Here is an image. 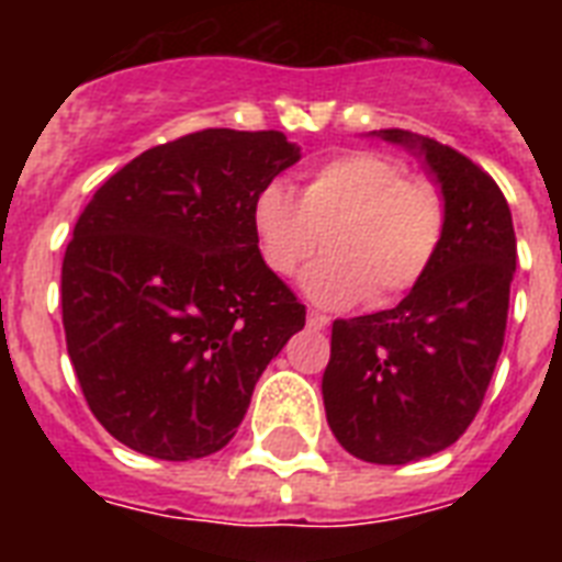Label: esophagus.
Instances as JSON below:
<instances>
[{
  "mask_svg": "<svg viewBox=\"0 0 562 562\" xmlns=\"http://www.w3.org/2000/svg\"><path fill=\"white\" fill-rule=\"evenodd\" d=\"M306 321H308V326H312V329H326V326H329V317L321 315V312H308Z\"/></svg>",
  "mask_w": 562,
  "mask_h": 562,
  "instance_id": "34e87169",
  "label": "esophagus"
}]
</instances>
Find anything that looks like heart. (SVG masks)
Listing matches in <instances>:
<instances>
[{
    "mask_svg": "<svg viewBox=\"0 0 562 562\" xmlns=\"http://www.w3.org/2000/svg\"><path fill=\"white\" fill-rule=\"evenodd\" d=\"M446 198L382 151H347L306 175L300 198L280 180L256 189L250 229L265 268L294 277L315 250L306 294L321 306H391L435 268L446 238Z\"/></svg>",
    "mask_w": 562,
    "mask_h": 562,
    "instance_id": "1",
    "label": "heart"
}]
</instances>
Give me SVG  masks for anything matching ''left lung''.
Listing matches in <instances>:
<instances>
[{"instance_id": "obj_1", "label": "left lung", "mask_w": 562, "mask_h": 562, "mask_svg": "<svg viewBox=\"0 0 562 562\" xmlns=\"http://www.w3.org/2000/svg\"><path fill=\"white\" fill-rule=\"evenodd\" d=\"M379 136L440 183L443 250L396 308L335 321L324 405L347 452L396 467L443 452L479 414L505 344L516 236L505 194L470 157L400 127Z\"/></svg>"}]
</instances>
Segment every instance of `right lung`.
I'll use <instances>...</instances> for the list:
<instances>
[{"instance_id":"obj_1","label":"right lung","mask_w":562,"mask_h":562,"mask_svg":"<svg viewBox=\"0 0 562 562\" xmlns=\"http://www.w3.org/2000/svg\"><path fill=\"white\" fill-rule=\"evenodd\" d=\"M297 160L280 131L210 127L143 151L83 206L60 271L66 350L119 443L160 461L224 449L306 326L250 229L256 189Z\"/></svg>"}]
</instances>
